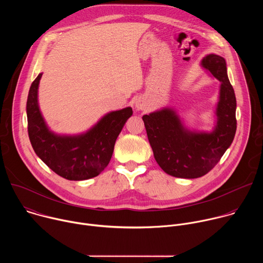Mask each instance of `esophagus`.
Segmentation results:
<instances>
[{"instance_id": "34e87169", "label": "esophagus", "mask_w": 263, "mask_h": 263, "mask_svg": "<svg viewBox=\"0 0 263 263\" xmlns=\"http://www.w3.org/2000/svg\"><path fill=\"white\" fill-rule=\"evenodd\" d=\"M143 107H144V103H143V101L142 100H137L136 102H135V108L136 109H138V110H142L143 109Z\"/></svg>"}]
</instances>
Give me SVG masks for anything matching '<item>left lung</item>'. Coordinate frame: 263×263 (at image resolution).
<instances>
[{
    "instance_id": "obj_1",
    "label": "left lung",
    "mask_w": 263,
    "mask_h": 263,
    "mask_svg": "<svg viewBox=\"0 0 263 263\" xmlns=\"http://www.w3.org/2000/svg\"><path fill=\"white\" fill-rule=\"evenodd\" d=\"M201 66L220 83L211 131L187 128L172 107L142 117L155 160L167 175L176 178L195 179L206 175L229 148L236 132V98L228 78L226 60L208 54Z\"/></svg>"
}]
</instances>
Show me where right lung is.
<instances>
[{
  "mask_svg": "<svg viewBox=\"0 0 263 263\" xmlns=\"http://www.w3.org/2000/svg\"><path fill=\"white\" fill-rule=\"evenodd\" d=\"M41 72L31 84L27 100L28 133L32 147L53 172L71 180H87L108 165L116 140L128 119L131 107L110 111L91 128L79 134H58L47 125L39 104Z\"/></svg>",
  "mask_w": 263,
  "mask_h": 263,
  "instance_id": "add662e5",
  "label": "right lung"
}]
</instances>
